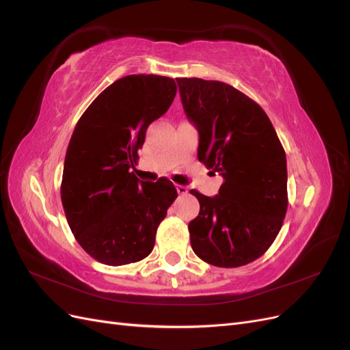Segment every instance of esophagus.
<instances>
[{"label":"esophagus","mask_w":350,"mask_h":350,"mask_svg":"<svg viewBox=\"0 0 350 350\" xmlns=\"http://www.w3.org/2000/svg\"><path fill=\"white\" fill-rule=\"evenodd\" d=\"M176 191L179 196H185L188 194V188L185 185H176Z\"/></svg>","instance_id":"esophagus-1"}]
</instances>
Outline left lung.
Segmentation results:
<instances>
[{
	"instance_id": "left-lung-1",
	"label": "left lung",
	"mask_w": 350,
	"mask_h": 350,
	"mask_svg": "<svg viewBox=\"0 0 350 350\" xmlns=\"http://www.w3.org/2000/svg\"><path fill=\"white\" fill-rule=\"evenodd\" d=\"M176 83L200 134L198 161L224 176L216 197L191 189L200 203L188 225L193 251L211 266H245L270 248L288 210L283 146L260 105L230 84Z\"/></svg>"
}]
</instances>
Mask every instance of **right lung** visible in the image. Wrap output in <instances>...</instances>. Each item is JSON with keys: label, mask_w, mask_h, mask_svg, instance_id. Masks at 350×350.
<instances>
[{"label": "right lung", "mask_w": 350, "mask_h": 350, "mask_svg": "<svg viewBox=\"0 0 350 350\" xmlns=\"http://www.w3.org/2000/svg\"><path fill=\"white\" fill-rule=\"evenodd\" d=\"M176 94L174 79L131 74L113 81L84 111L66 154L61 201L74 238L107 266L146 258L156 230L178 197L166 178L131 172L146 130Z\"/></svg>", "instance_id": "add662e5"}]
</instances>
